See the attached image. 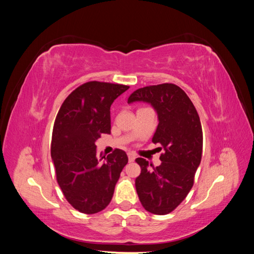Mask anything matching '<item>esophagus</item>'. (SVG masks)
<instances>
[{
  "label": "esophagus",
  "instance_id": "obj_1",
  "mask_svg": "<svg viewBox=\"0 0 254 254\" xmlns=\"http://www.w3.org/2000/svg\"><path fill=\"white\" fill-rule=\"evenodd\" d=\"M127 156H128L129 162H133L134 159H135V155H134V153H133V152H128Z\"/></svg>",
  "mask_w": 254,
  "mask_h": 254
}]
</instances>
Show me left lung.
I'll return each mask as SVG.
<instances>
[{
	"mask_svg": "<svg viewBox=\"0 0 254 254\" xmlns=\"http://www.w3.org/2000/svg\"><path fill=\"white\" fill-rule=\"evenodd\" d=\"M133 102L149 103L156 109L159 124L152 143L164 150L156 167L143 158L135 159L141 167L136 193L146 211L165 215L186 199L194 184L202 155L200 119L186 92L174 83L137 89L128 97V104Z\"/></svg>",
	"mask_w": 254,
	"mask_h": 254,
	"instance_id": "1",
	"label": "left lung"
}]
</instances>
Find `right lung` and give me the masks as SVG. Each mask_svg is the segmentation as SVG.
<instances>
[{"instance_id":"right-lung-1","label":"right lung","mask_w":254,"mask_h":254,"mask_svg":"<svg viewBox=\"0 0 254 254\" xmlns=\"http://www.w3.org/2000/svg\"><path fill=\"white\" fill-rule=\"evenodd\" d=\"M129 87L88 81L76 88L61 105L54 123L51 156L56 179L75 210L84 214L103 211L111 201L126 152L115 148L98 159L95 142L110 133V107Z\"/></svg>"}]
</instances>
